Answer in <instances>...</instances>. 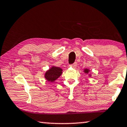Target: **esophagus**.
Returning a JSON list of instances; mask_svg holds the SVG:
<instances>
[{
    "label": "esophagus",
    "mask_w": 127,
    "mask_h": 127,
    "mask_svg": "<svg viewBox=\"0 0 127 127\" xmlns=\"http://www.w3.org/2000/svg\"><path fill=\"white\" fill-rule=\"evenodd\" d=\"M70 66H72V67H75L76 66H77V62H75L74 63H73V64H71V65H70Z\"/></svg>",
    "instance_id": "1"
}]
</instances>
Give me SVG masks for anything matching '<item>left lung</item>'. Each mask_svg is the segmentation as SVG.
<instances>
[{
    "mask_svg": "<svg viewBox=\"0 0 127 127\" xmlns=\"http://www.w3.org/2000/svg\"><path fill=\"white\" fill-rule=\"evenodd\" d=\"M85 73H89V70H88V69H85Z\"/></svg>",
    "mask_w": 127,
    "mask_h": 127,
    "instance_id": "left-lung-1",
    "label": "left lung"
}]
</instances>
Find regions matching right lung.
<instances>
[{"instance_id": "obj_1", "label": "right lung", "mask_w": 127, "mask_h": 127, "mask_svg": "<svg viewBox=\"0 0 127 127\" xmlns=\"http://www.w3.org/2000/svg\"><path fill=\"white\" fill-rule=\"evenodd\" d=\"M62 70L60 67L53 66L48 70L45 74V78L47 81L53 82L56 81L62 74Z\"/></svg>"}]
</instances>
